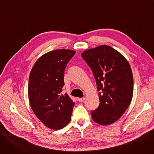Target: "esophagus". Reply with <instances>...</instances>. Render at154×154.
<instances>
[{"mask_svg": "<svg viewBox=\"0 0 154 154\" xmlns=\"http://www.w3.org/2000/svg\"><path fill=\"white\" fill-rule=\"evenodd\" d=\"M85 100H86V98H84V97L78 98V101H80V102H82V101H84Z\"/></svg>", "mask_w": 154, "mask_h": 154, "instance_id": "esophagus-1", "label": "esophagus"}]
</instances>
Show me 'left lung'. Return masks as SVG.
I'll use <instances>...</instances> for the list:
<instances>
[{"instance_id": "8db88e82", "label": "left lung", "mask_w": 154, "mask_h": 154, "mask_svg": "<svg viewBox=\"0 0 154 154\" xmlns=\"http://www.w3.org/2000/svg\"><path fill=\"white\" fill-rule=\"evenodd\" d=\"M82 58L91 69L100 91V103L91 112L100 125L116 122L126 110L133 94V77L126 59L109 45L88 49Z\"/></svg>"}]
</instances>
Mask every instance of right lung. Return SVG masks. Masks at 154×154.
Segmentation results:
<instances>
[{"instance_id": "obj_1", "label": "right lung", "mask_w": 154, "mask_h": 154, "mask_svg": "<svg viewBox=\"0 0 154 154\" xmlns=\"http://www.w3.org/2000/svg\"><path fill=\"white\" fill-rule=\"evenodd\" d=\"M75 54L72 50H54L42 55L31 70L28 98L37 118L54 130L64 128L71 119L74 102L67 94L61 95L68 61Z\"/></svg>"}]
</instances>
